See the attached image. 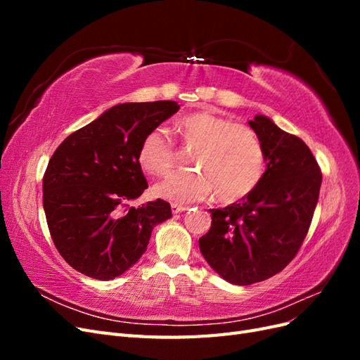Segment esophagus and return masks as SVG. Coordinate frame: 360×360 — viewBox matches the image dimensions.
<instances>
[{"label":"esophagus","mask_w":360,"mask_h":360,"mask_svg":"<svg viewBox=\"0 0 360 360\" xmlns=\"http://www.w3.org/2000/svg\"><path fill=\"white\" fill-rule=\"evenodd\" d=\"M184 210H188V205H181V204H171V212H172L174 214L181 213V212H184Z\"/></svg>","instance_id":"obj_1"}]
</instances>
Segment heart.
<instances>
[{
	"label": "heart",
	"instance_id": "1",
	"mask_svg": "<svg viewBox=\"0 0 360 360\" xmlns=\"http://www.w3.org/2000/svg\"><path fill=\"white\" fill-rule=\"evenodd\" d=\"M177 130L184 144L197 147L192 171H174L155 186L159 198L188 204L209 197L221 202L240 200L255 189L264 172V150L252 129L207 111L183 117ZM176 150L162 127L148 130L138 147V160L151 174L167 172Z\"/></svg>",
	"mask_w": 360,
	"mask_h": 360
}]
</instances>
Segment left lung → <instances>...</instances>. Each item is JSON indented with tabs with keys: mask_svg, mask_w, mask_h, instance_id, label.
<instances>
[{
	"mask_svg": "<svg viewBox=\"0 0 360 360\" xmlns=\"http://www.w3.org/2000/svg\"><path fill=\"white\" fill-rule=\"evenodd\" d=\"M249 126L264 150L266 171L252 192L210 209L212 226L200 238L209 266L226 282L250 285L285 269L308 234L321 171L303 141L266 115Z\"/></svg>",
	"mask_w": 360,
	"mask_h": 360,
	"instance_id": "left-lung-1",
	"label": "left lung"
}]
</instances>
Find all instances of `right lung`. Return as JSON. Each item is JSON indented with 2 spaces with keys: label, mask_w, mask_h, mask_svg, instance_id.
I'll return each mask as SVG.
<instances>
[{
  "label": "right lung",
  "mask_w": 360,
  "mask_h": 360,
  "mask_svg": "<svg viewBox=\"0 0 360 360\" xmlns=\"http://www.w3.org/2000/svg\"><path fill=\"white\" fill-rule=\"evenodd\" d=\"M180 110L172 101L120 103L69 135L43 176V209L60 255L101 281L123 275L171 217L163 200L129 207L148 188L138 147L148 130Z\"/></svg>",
  "instance_id": "add662e5"
}]
</instances>
